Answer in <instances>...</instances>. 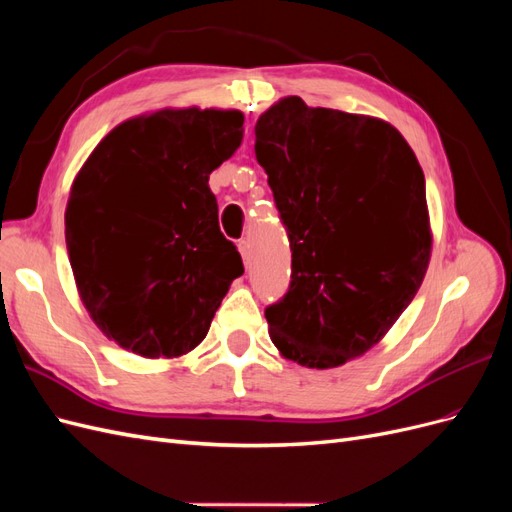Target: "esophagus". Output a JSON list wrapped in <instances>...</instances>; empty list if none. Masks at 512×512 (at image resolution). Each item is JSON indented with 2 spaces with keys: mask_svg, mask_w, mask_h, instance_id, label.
<instances>
[{
  "mask_svg": "<svg viewBox=\"0 0 512 512\" xmlns=\"http://www.w3.org/2000/svg\"><path fill=\"white\" fill-rule=\"evenodd\" d=\"M239 252H241V256H243L245 267H250V262H252V250H250V243H247L245 239L239 241Z\"/></svg>",
  "mask_w": 512,
  "mask_h": 512,
  "instance_id": "34e87169",
  "label": "esophagus"
}]
</instances>
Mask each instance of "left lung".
<instances>
[{
  "label": "left lung",
  "mask_w": 512,
  "mask_h": 512,
  "mask_svg": "<svg viewBox=\"0 0 512 512\" xmlns=\"http://www.w3.org/2000/svg\"><path fill=\"white\" fill-rule=\"evenodd\" d=\"M254 132L292 250L288 292L265 309L271 342L303 367H339L376 346L423 284V168L391 123L299 96Z\"/></svg>",
  "instance_id": "left-lung-1"
}]
</instances>
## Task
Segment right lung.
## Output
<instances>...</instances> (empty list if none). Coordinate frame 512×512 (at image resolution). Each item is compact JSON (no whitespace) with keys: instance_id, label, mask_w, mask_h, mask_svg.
Listing matches in <instances>:
<instances>
[{"instance_id":"obj_1","label":"right lung","mask_w":512,"mask_h":512,"mask_svg":"<svg viewBox=\"0 0 512 512\" xmlns=\"http://www.w3.org/2000/svg\"><path fill=\"white\" fill-rule=\"evenodd\" d=\"M241 141V111L162 108L119 123L76 175L70 267L91 320L121 348L149 359L194 350L243 275L209 190Z\"/></svg>"}]
</instances>
